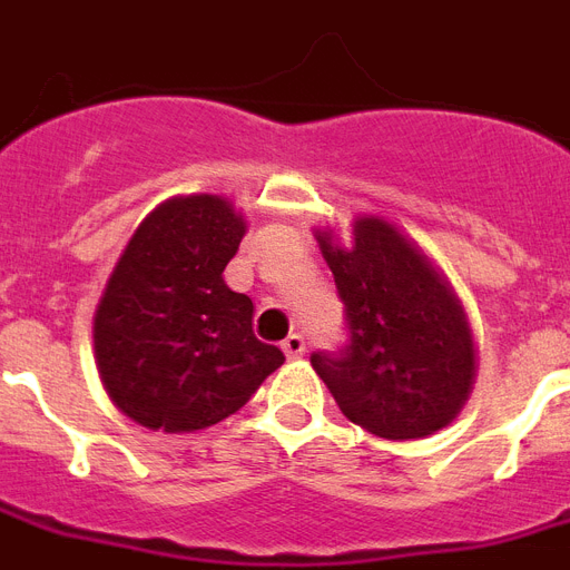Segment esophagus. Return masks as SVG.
Here are the masks:
<instances>
[{
    "instance_id": "obj_1",
    "label": "esophagus",
    "mask_w": 570,
    "mask_h": 570,
    "mask_svg": "<svg viewBox=\"0 0 570 570\" xmlns=\"http://www.w3.org/2000/svg\"><path fill=\"white\" fill-rule=\"evenodd\" d=\"M281 348H284L286 357H301V354L307 351V342H304V336H301V333H289Z\"/></svg>"
}]
</instances>
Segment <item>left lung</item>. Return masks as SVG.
Wrapping results in <instances>:
<instances>
[{"label":"left lung","mask_w":570,"mask_h":570,"mask_svg":"<svg viewBox=\"0 0 570 570\" xmlns=\"http://www.w3.org/2000/svg\"><path fill=\"white\" fill-rule=\"evenodd\" d=\"M318 245L345 304L348 342L309 363L342 415L381 439H421L456 419L474 381L462 304L390 222L363 216L354 245Z\"/></svg>","instance_id":"left-lung-1"}]
</instances>
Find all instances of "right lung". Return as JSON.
I'll use <instances>...</instances> for the list:
<instances>
[{"instance_id":"obj_1","label":"right lung","mask_w":570,"mask_h":570,"mask_svg":"<svg viewBox=\"0 0 570 570\" xmlns=\"http://www.w3.org/2000/svg\"><path fill=\"white\" fill-rule=\"evenodd\" d=\"M245 222L219 196L169 198L125 245L92 322L101 383L128 419L189 433L228 419L284 363L225 284Z\"/></svg>"}]
</instances>
